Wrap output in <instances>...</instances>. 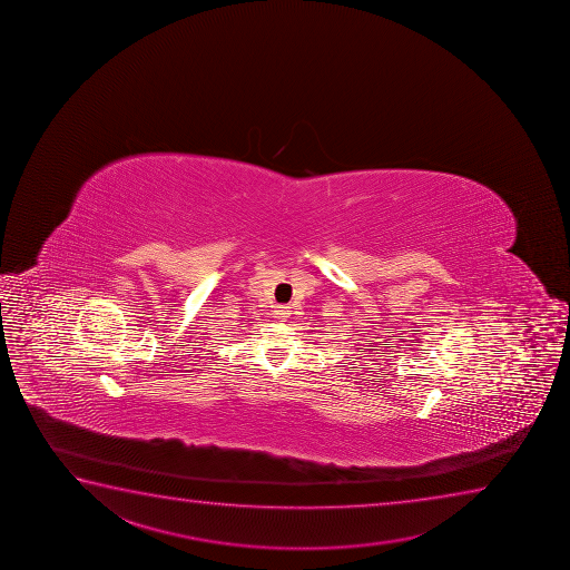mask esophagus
Listing matches in <instances>:
<instances>
[{"instance_id": "1", "label": "esophagus", "mask_w": 570, "mask_h": 570, "mask_svg": "<svg viewBox=\"0 0 570 570\" xmlns=\"http://www.w3.org/2000/svg\"><path fill=\"white\" fill-rule=\"evenodd\" d=\"M289 308L292 307H288V305H276L275 318H278V321H286V318L292 315V313H289Z\"/></svg>"}]
</instances>
